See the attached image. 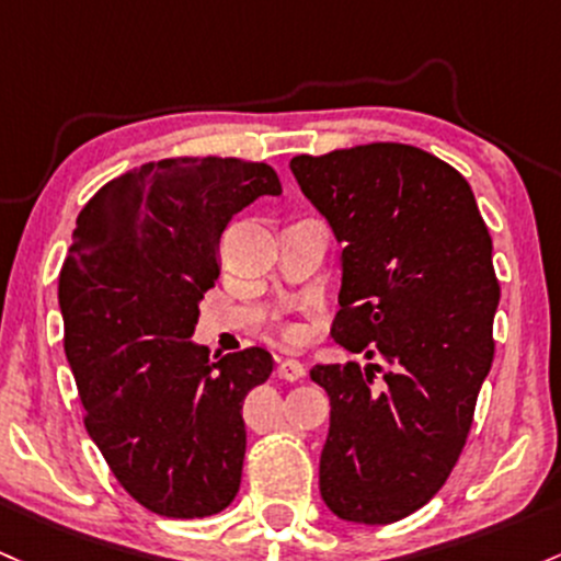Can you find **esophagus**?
<instances>
[{"label":"esophagus","instance_id":"34e87169","mask_svg":"<svg viewBox=\"0 0 561 561\" xmlns=\"http://www.w3.org/2000/svg\"><path fill=\"white\" fill-rule=\"evenodd\" d=\"M306 375V367L298 359H279L276 362V378L282 380H300Z\"/></svg>","mask_w":561,"mask_h":561}]
</instances>
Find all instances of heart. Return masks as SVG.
<instances>
[{
	"instance_id": "heart-1",
	"label": "heart",
	"mask_w": 561,
	"mask_h": 561,
	"mask_svg": "<svg viewBox=\"0 0 561 561\" xmlns=\"http://www.w3.org/2000/svg\"><path fill=\"white\" fill-rule=\"evenodd\" d=\"M285 337H290V341H298V337H300L298 324H285Z\"/></svg>"
}]
</instances>
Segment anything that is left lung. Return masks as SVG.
Returning <instances> with one entry per match:
<instances>
[{
    "instance_id": "8db88e82",
    "label": "left lung",
    "mask_w": 561,
    "mask_h": 561,
    "mask_svg": "<svg viewBox=\"0 0 561 561\" xmlns=\"http://www.w3.org/2000/svg\"><path fill=\"white\" fill-rule=\"evenodd\" d=\"M300 191L341 252L332 337L375 365H317L330 397L319 490L332 514L391 525L447 482L495 356L492 239L458 170L408 144L298 153Z\"/></svg>"
}]
</instances>
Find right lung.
<instances>
[{
	"label": "right lung",
	"instance_id": "add662e5",
	"mask_svg": "<svg viewBox=\"0 0 561 561\" xmlns=\"http://www.w3.org/2000/svg\"><path fill=\"white\" fill-rule=\"evenodd\" d=\"M279 175L237 157L133 168L84 205L60 268L64 348L84 428L133 501L170 519L224 511L242 482L244 399L274 373L250 346L213 362L188 341L231 215Z\"/></svg>",
	"mask_w": 561,
	"mask_h": 561
}]
</instances>
